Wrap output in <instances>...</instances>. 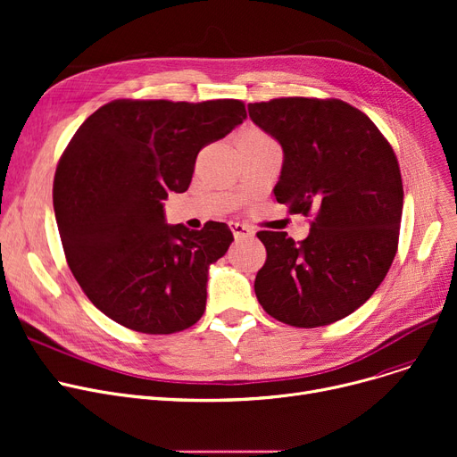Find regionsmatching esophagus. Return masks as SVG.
Listing matches in <instances>:
<instances>
[{"instance_id":"34e87169","label":"esophagus","mask_w":457,"mask_h":457,"mask_svg":"<svg viewBox=\"0 0 457 457\" xmlns=\"http://www.w3.org/2000/svg\"><path fill=\"white\" fill-rule=\"evenodd\" d=\"M229 228H231V231H233V235H235L237 241H243V238H250V237H253V229H252L250 226H246V224H241V222H231V224H229Z\"/></svg>"}]
</instances>
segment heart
I'll list each match as a JSON object with an SVG mask.
<instances>
[{"mask_svg": "<svg viewBox=\"0 0 457 457\" xmlns=\"http://www.w3.org/2000/svg\"><path fill=\"white\" fill-rule=\"evenodd\" d=\"M252 133H257V131H252Z\"/></svg>", "mask_w": 457, "mask_h": 457, "instance_id": "obj_1", "label": "heart"}]
</instances>
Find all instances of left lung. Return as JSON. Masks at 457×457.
Here are the masks:
<instances>
[{"label":"left lung","mask_w":457,"mask_h":457,"mask_svg":"<svg viewBox=\"0 0 457 457\" xmlns=\"http://www.w3.org/2000/svg\"><path fill=\"white\" fill-rule=\"evenodd\" d=\"M252 122L279 142L274 196L313 214L305 241L259 231L267 262L255 296L296 328L337 322L387 276L398 246L403 188L396 155L372 120L341 100L279 98L250 104Z\"/></svg>","instance_id":"obj_1"}]
</instances>
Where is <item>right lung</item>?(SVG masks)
I'll use <instances>...</instances> for the list:
<instances>
[{
  "label": "right lung",
  "instance_id": "1",
  "mask_svg": "<svg viewBox=\"0 0 457 457\" xmlns=\"http://www.w3.org/2000/svg\"><path fill=\"white\" fill-rule=\"evenodd\" d=\"M246 120L238 100H116L71 137L54 181L68 267L111 320L152 335L196 324L209 267L233 243L224 222L170 226L164 204L190 185L200 150Z\"/></svg>",
  "mask_w": 457,
  "mask_h": 457
}]
</instances>
